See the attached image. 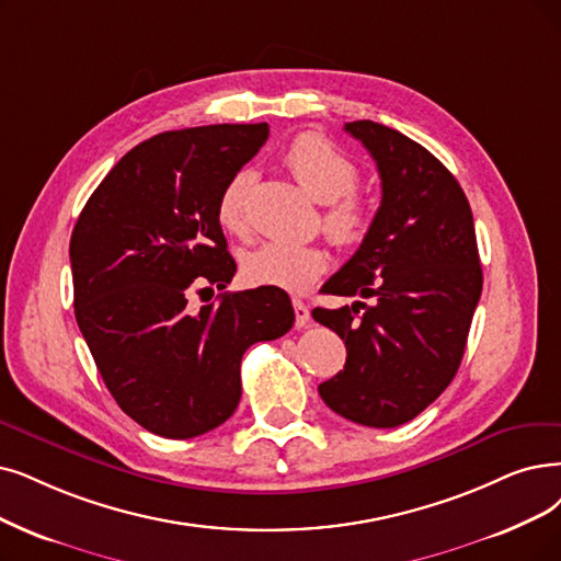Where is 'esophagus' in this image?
Instances as JSON below:
<instances>
[{"instance_id":"esophagus-1","label":"esophagus","mask_w":561,"mask_h":561,"mask_svg":"<svg viewBox=\"0 0 561 561\" xmlns=\"http://www.w3.org/2000/svg\"><path fill=\"white\" fill-rule=\"evenodd\" d=\"M293 306H295V324L297 329H304L310 322V310L301 299H295Z\"/></svg>"}]
</instances>
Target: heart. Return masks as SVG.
Listing matches in <instances>:
<instances>
[{
    "instance_id": "1",
    "label": "heart",
    "mask_w": 561,
    "mask_h": 561,
    "mask_svg": "<svg viewBox=\"0 0 561 561\" xmlns=\"http://www.w3.org/2000/svg\"><path fill=\"white\" fill-rule=\"evenodd\" d=\"M283 161L301 188L312 199L324 203L322 228L335 245L352 249L366 239L373 216L366 199L354 193L358 170L347 156L320 136L304 133L289 142ZM253 179L251 170H239L222 186L216 203V218L222 230L232 234L249 232L245 203H249ZM327 268L329 253L316 243L264 241L241 257V274L245 280L251 285L278 287L285 293H306L327 274Z\"/></svg>"
}]
</instances>
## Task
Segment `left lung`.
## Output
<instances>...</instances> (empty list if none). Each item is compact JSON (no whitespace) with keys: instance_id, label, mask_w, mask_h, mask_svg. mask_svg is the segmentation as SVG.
<instances>
[{"instance_id":"left-lung-1","label":"left lung","mask_w":561,"mask_h":561,"mask_svg":"<svg viewBox=\"0 0 561 561\" xmlns=\"http://www.w3.org/2000/svg\"><path fill=\"white\" fill-rule=\"evenodd\" d=\"M345 130L377 163L382 203L324 293L375 304L312 310L347 347L345 368L318 391L335 414L396 428L428 408L462 362L483 287L474 218L456 176L428 149L368 119Z\"/></svg>"}]
</instances>
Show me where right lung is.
I'll list each match as a JSON object with an SVG mask.
<instances>
[{"label": "right lung", "instance_id": "obj_1", "mask_svg": "<svg viewBox=\"0 0 561 561\" xmlns=\"http://www.w3.org/2000/svg\"><path fill=\"white\" fill-rule=\"evenodd\" d=\"M266 138V124L161 133L133 147L78 216L69 249L78 327L112 398L153 435L188 439L228 421L243 352L295 324L278 287L188 306L193 289H226L237 272L216 203Z\"/></svg>", "mask_w": 561, "mask_h": 561}]
</instances>
